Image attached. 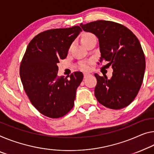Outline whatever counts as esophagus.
<instances>
[{
	"label": "esophagus",
	"mask_w": 154,
	"mask_h": 154,
	"mask_svg": "<svg viewBox=\"0 0 154 154\" xmlns=\"http://www.w3.org/2000/svg\"><path fill=\"white\" fill-rule=\"evenodd\" d=\"M83 74H84V77H85V78H86V77L88 76V75H90L89 74H88V73H84Z\"/></svg>",
	"instance_id": "34e87169"
}]
</instances>
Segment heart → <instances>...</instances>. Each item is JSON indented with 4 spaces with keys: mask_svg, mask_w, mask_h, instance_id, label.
Returning <instances> with one entry per match:
<instances>
[{
    "mask_svg": "<svg viewBox=\"0 0 154 154\" xmlns=\"http://www.w3.org/2000/svg\"><path fill=\"white\" fill-rule=\"evenodd\" d=\"M93 36H94V35L92 34H90V33H85V34L82 35V37H81V42H83L85 41H86L87 39H88V38H89L93 37ZM80 67H81L82 69H84V70H87V69H89V65H88V64H87V63L82 64V65H81Z\"/></svg>",
    "mask_w": 154,
    "mask_h": 154,
    "instance_id": "obj_1",
    "label": "heart"
}]
</instances>
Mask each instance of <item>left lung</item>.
Returning <instances> with one entry per match:
<instances>
[{
  "label": "left lung",
  "mask_w": 154,
  "mask_h": 154,
  "mask_svg": "<svg viewBox=\"0 0 154 154\" xmlns=\"http://www.w3.org/2000/svg\"><path fill=\"white\" fill-rule=\"evenodd\" d=\"M80 26L98 38L99 61H106V65L113 69L110 79L94 74L96 99L112 109L127 107L138 94L145 74V58L138 39L128 28L112 21L97 20Z\"/></svg>",
  "instance_id": "left-lung-1"
}]
</instances>
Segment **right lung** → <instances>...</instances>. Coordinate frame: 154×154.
<instances>
[{"label": "right lung", "mask_w": 154, "mask_h": 154, "mask_svg": "<svg viewBox=\"0 0 154 154\" xmlns=\"http://www.w3.org/2000/svg\"><path fill=\"white\" fill-rule=\"evenodd\" d=\"M80 32L79 26L45 31L35 36L26 49L20 67L21 81L31 103L45 116L63 117L74 107L83 74L76 72L69 79L59 77L57 64L67 57Z\"/></svg>", "instance_id": "obj_1"}]
</instances>
